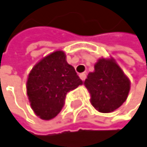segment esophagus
Returning a JSON list of instances; mask_svg holds the SVG:
<instances>
[{
	"label": "esophagus",
	"instance_id": "1",
	"mask_svg": "<svg viewBox=\"0 0 147 147\" xmlns=\"http://www.w3.org/2000/svg\"><path fill=\"white\" fill-rule=\"evenodd\" d=\"M86 74L85 73H81L79 75V77H80V79L82 80V81H84L85 79H86Z\"/></svg>",
	"mask_w": 147,
	"mask_h": 147
}]
</instances>
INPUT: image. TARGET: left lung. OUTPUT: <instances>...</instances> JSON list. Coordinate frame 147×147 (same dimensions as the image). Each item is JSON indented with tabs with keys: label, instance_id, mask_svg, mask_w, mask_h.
Returning a JSON list of instances; mask_svg holds the SVG:
<instances>
[{
	"label": "left lung",
	"instance_id": "1",
	"mask_svg": "<svg viewBox=\"0 0 147 147\" xmlns=\"http://www.w3.org/2000/svg\"><path fill=\"white\" fill-rule=\"evenodd\" d=\"M84 85L90 94V102L100 112L109 113L127 100L130 81L113 58H100L89 72Z\"/></svg>",
	"mask_w": 147,
	"mask_h": 147
}]
</instances>
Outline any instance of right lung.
Here are the masks:
<instances>
[{
    "mask_svg": "<svg viewBox=\"0 0 147 147\" xmlns=\"http://www.w3.org/2000/svg\"><path fill=\"white\" fill-rule=\"evenodd\" d=\"M82 84L65 52L57 50L34 65L28 75L26 90L35 114L47 121L60 112L66 94Z\"/></svg>",
    "mask_w": 147,
    "mask_h": 147,
    "instance_id": "1",
    "label": "right lung"
}]
</instances>
